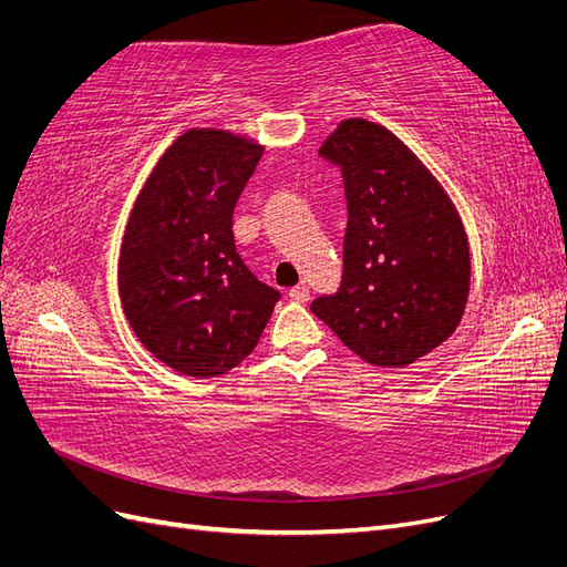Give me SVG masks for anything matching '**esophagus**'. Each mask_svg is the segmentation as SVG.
Listing matches in <instances>:
<instances>
[{
    "instance_id": "34e87169",
    "label": "esophagus",
    "mask_w": 567,
    "mask_h": 567,
    "mask_svg": "<svg viewBox=\"0 0 567 567\" xmlns=\"http://www.w3.org/2000/svg\"><path fill=\"white\" fill-rule=\"evenodd\" d=\"M288 298L293 300V302H307V300H310V288H307L305 284H302V286H296V288H290Z\"/></svg>"
}]
</instances>
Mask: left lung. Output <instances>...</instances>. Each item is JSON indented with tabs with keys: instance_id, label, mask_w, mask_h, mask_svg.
<instances>
[{
	"instance_id": "1",
	"label": "left lung",
	"mask_w": 567,
	"mask_h": 567,
	"mask_svg": "<svg viewBox=\"0 0 567 567\" xmlns=\"http://www.w3.org/2000/svg\"><path fill=\"white\" fill-rule=\"evenodd\" d=\"M348 198L342 284L312 312L373 367H409L447 340L466 312L471 248L435 175L398 134L350 117L319 148Z\"/></svg>"
}]
</instances>
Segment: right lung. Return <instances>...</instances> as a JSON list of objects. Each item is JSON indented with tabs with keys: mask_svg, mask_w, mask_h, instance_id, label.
Listing matches in <instances>:
<instances>
[{
	"mask_svg": "<svg viewBox=\"0 0 567 567\" xmlns=\"http://www.w3.org/2000/svg\"><path fill=\"white\" fill-rule=\"evenodd\" d=\"M265 146L194 127L144 182L117 260V290L142 346L163 364L213 379L255 350L281 293L257 281L234 244V208Z\"/></svg>",
	"mask_w": 567,
	"mask_h": 567,
	"instance_id": "add662e5",
	"label": "right lung"
}]
</instances>
